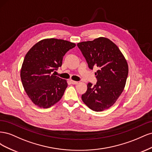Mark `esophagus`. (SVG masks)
<instances>
[{"instance_id":"obj_1","label":"esophagus","mask_w":152,"mask_h":152,"mask_svg":"<svg viewBox=\"0 0 152 152\" xmlns=\"http://www.w3.org/2000/svg\"><path fill=\"white\" fill-rule=\"evenodd\" d=\"M70 82H71L72 84H77L78 83H79V82L75 81V80H70Z\"/></svg>"}]
</instances>
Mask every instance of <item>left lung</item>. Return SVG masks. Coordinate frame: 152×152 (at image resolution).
I'll return each instance as SVG.
<instances>
[{
    "mask_svg": "<svg viewBox=\"0 0 152 152\" xmlns=\"http://www.w3.org/2000/svg\"><path fill=\"white\" fill-rule=\"evenodd\" d=\"M89 68L98 67L96 85L87 84L82 99L95 112L108 109L116 102L124 91L128 75V65L123 54L112 40L99 37L77 44Z\"/></svg>",
    "mask_w": 152,
    "mask_h": 152,
    "instance_id": "8db88e82",
    "label": "left lung"
}]
</instances>
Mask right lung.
Wrapping results in <instances>:
<instances>
[{
	"instance_id": "right-lung-1",
	"label": "right lung",
	"mask_w": 152,
	"mask_h": 152,
	"mask_svg": "<svg viewBox=\"0 0 152 152\" xmlns=\"http://www.w3.org/2000/svg\"><path fill=\"white\" fill-rule=\"evenodd\" d=\"M76 44L69 41L45 39L25 55L20 72L23 86L29 98L40 108H48L61 99L67 81L55 75L64 55Z\"/></svg>"
}]
</instances>
